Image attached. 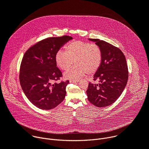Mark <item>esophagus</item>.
<instances>
[{
  "label": "esophagus",
  "instance_id": "34e87169",
  "mask_svg": "<svg viewBox=\"0 0 149 149\" xmlns=\"http://www.w3.org/2000/svg\"><path fill=\"white\" fill-rule=\"evenodd\" d=\"M79 81V79H71L70 81V82H78Z\"/></svg>",
  "mask_w": 149,
  "mask_h": 149
}]
</instances>
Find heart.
Here are the masks:
<instances>
[{
    "label": "heart",
    "mask_w": 149,
    "mask_h": 149,
    "mask_svg": "<svg viewBox=\"0 0 149 149\" xmlns=\"http://www.w3.org/2000/svg\"><path fill=\"white\" fill-rule=\"evenodd\" d=\"M56 65L62 70H67L74 62L76 63L65 74V78L77 79L95 74L99 69L102 61V52L95 45L81 40L73 41L67 47V51L59 50L55 55Z\"/></svg>",
    "instance_id": "obj_1"
}]
</instances>
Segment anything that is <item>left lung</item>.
Returning a JSON list of instances; mask_svg holds the SVG:
<instances>
[{
    "instance_id": "8db88e82",
    "label": "left lung",
    "mask_w": 149,
    "mask_h": 149,
    "mask_svg": "<svg viewBox=\"0 0 149 149\" xmlns=\"http://www.w3.org/2000/svg\"><path fill=\"white\" fill-rule=\"evenodd\" d=\"M95 42L102 52V61L94 75L98 84L89 82L86 91L88 101L98 107L113 104L124 91L129 78L125 57L118 48L98 39H88Z\"/></svg>"
}]
</instances>
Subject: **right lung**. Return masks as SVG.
Here are the masks:
<instances>
[{"label": "right lung", "instance_id": "1", "mask_svg": "<svg viewBox=\"0 0 149 149\" xmlns=\"http://www.w3.org/2000/svg\"><path fill=\"white\" fill-rule=\"evenodd\" d=\"M71 39L66 35L45 39L24 55L19 73L20 86L28 99L40 109H54L65 98L69 81L54 83L62 77L56 67L55 55Z\"/></svg>", "mask_w": 149, "mask_h": 149}]
</instances>
